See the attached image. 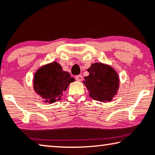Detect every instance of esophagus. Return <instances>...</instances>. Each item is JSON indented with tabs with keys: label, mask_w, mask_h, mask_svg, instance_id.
Instances as JSON below:
<instances>
[{
	"label": "esophagus",
	"mask_w": 155,
	"mask_h": 155,
	"mask_svg": "<svg viewBox=\"0 0 155 155\" xmlns=\"http://www.w3.org/2000/svg\"><path fill=\"white\" fill-rule=\"evenodd\" d=\"M82 79H83V78H82V75H78L77 76H75V80H77V81L80 82V81H82Z\"/></svg>",
	"instance_id": "34e87169"
}]
</instances>
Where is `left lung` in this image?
Masks as SVG:
<instances>
[{
  "label": "left lung",
  "instance_id": "obj_1",
  "mask_svg": "<svg viewBox=\"0 0 155 155\" xmlns=\"http://www.w3.org/2000/svg\"><path fill=\"white\" fill-rule=\"evenodd\" d=\"M87 71L89 75L84 78L89 96L98 101H110L119 89L118 75L114 69L101 63L91 65Z\"/></svg>",
  "mask_w": 155,
  "mask_h": 155
}]
</instances>
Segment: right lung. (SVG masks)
<instances>
[{
	"label": "right lung",
	"instance_id": "1",
	"mask_svg": "<svg viewBox=\"0 0 155 155\" xmlns=\"http://www.w3.org/2000/svg\"><path fill=\"white\" fill-rule=\"evenodd\" d=\"M70 73L62 70L61 65L52 62L42 66L35 73L33 86L35 91L45 101L54 103L61 100L63 91L74 81Z\"/></svg>",
	"mask_w": 155,
	"mask_h": 155
}]
</instances>
